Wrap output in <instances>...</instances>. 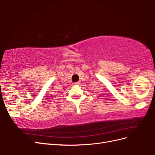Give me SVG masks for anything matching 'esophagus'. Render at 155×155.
Instances as JSON below:
<instances>
[{
    "instance_id": "34e87169",
    "label": "esophagus",
    "mask_w": 155,
    "mask_h": 155,
    "mask_svg": "<svg viewBox=\"0 0 155 155\" xmlns=\"http://www.w3.org/2000/svg\"><path fill=\"white\" fill-rule=\"evenodd\" d=\"M79 82H76V83H74V85H79Z\"/></svg>"
}]
</instances>
